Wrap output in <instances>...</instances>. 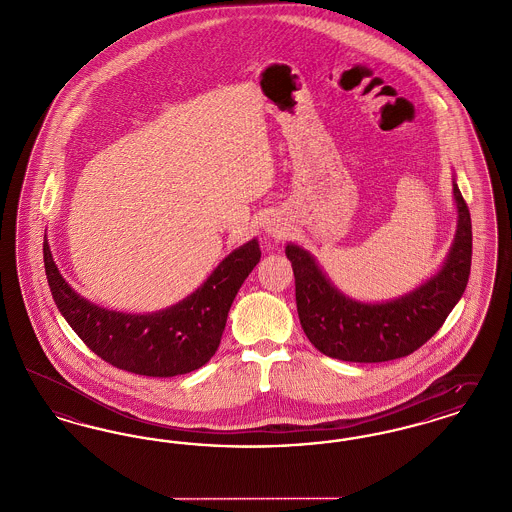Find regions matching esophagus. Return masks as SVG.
Masks as SVG:
<instances>
[{"label": "esophagus", "mask_w": 512, "mask_h": 512, "mask_svg": "<svg viewBox=\"0 0 512 512\" xmlns=\"http://www.w3.org/2000/svg\"><path fill=\"white\" fill-rule=\"evenodd\" d=\"M268 234H270V236H276V234H280V230H278V228H268Z\"/></svg>", "instance_id": "34e87169"}]
</instances>
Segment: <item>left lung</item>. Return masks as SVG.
<instances>
[{
    "mask_svg": "<svg viewBox=\"0 0 512 512\" xmlns=\"http://www.w3.org/2000/svg\"><path fill=\"white\" fill-rule=\"evenodd\" d=\"M457 230L434 276L413 292L382 303L340 292L301 245H286L295 276L301 328L320 353L347 363H384L411 355L430 340L463 297L472 261V222L453 178Z\"/></svg>",
    "mask_w": 512,
    "mask_h": 512,
    "instance_id": "1",
    "label": "left lung"
}]
</instances>
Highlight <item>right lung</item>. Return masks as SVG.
<instances>
[{
  "label": "right lung",
  "instance_id": "obj_1",
  "mask_svg": "<svg viewBox=\"0 0 512 512\" xmlns=\"http://www.w3.org/2000/svg\"><path fill=\"white\" fill-rule=\"evenodd\" d=\"M259 261L261 247L253 238L226 255L211 276L176 305L132 315L99 307L74 292L53 261L48 238L44 240L49 290L76 336L109 365L153 378L192 372L215 355L232 301Z\"/></svg>",
  "mask_w": 512,
  "mask_h": 512
}]
</instances>
